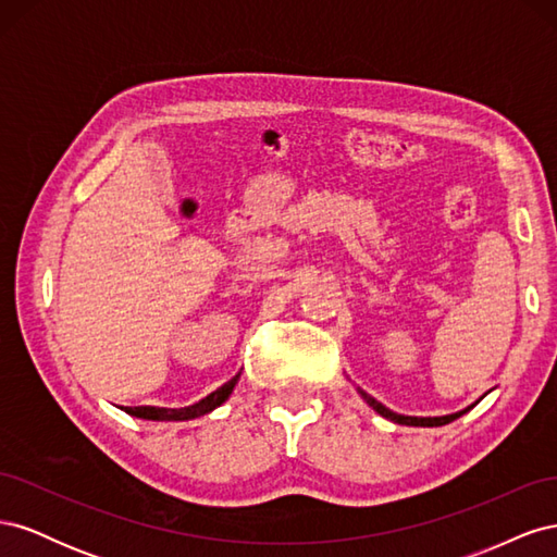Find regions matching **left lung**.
<instances>
[{
	"label": "left lung",
	"instance_id": "8db88e82",
	"mask_svg": "<svg viewBox=\"0 0 557 557\" xmlns=\"http://www.w3.org/2000/svg\"><path fill=\"white\" fill-rule=\"evenodd\" d=\"M360 395L367 399L369 407H372L376 413H381L383 418L393 420V423H399V425H416V428H436V425H446V423H450V420L460 418L465 411H469L471 407H474V404H471V407H469V409H465V411L450 413V416H440V418H416V416H399V413H395V411H391V409H385L381 401H376L374 397H369V395H367V393H362V391H360Z\"/></svg>",
	"mask_w": 557,
	"mask_h": 557
}]
</instances>
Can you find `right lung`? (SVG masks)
Wrapping results in <instances>:
<instances>
[{
	"mask_svg": "<svg viewBox=\"0 0 557 557\" xmlns=\"http://www.w3.org/2000/svg\"><path fill=\"white\" fill-rule=\"evenodd\" d=\"M239 374L230 379L225 385L218 387L209 397L199 399L193 407H185V409H160V407H125V411L129 416H137V418H146V420H190V418H199L209 411H213L215 407H221V404L232 395L234 385H237Z\"/></svg>",
	"mask_w": 557,
	"mask_h": 557,
	"instance_id": "obj_1",
	"label": "right lung"
}]
</instances>
